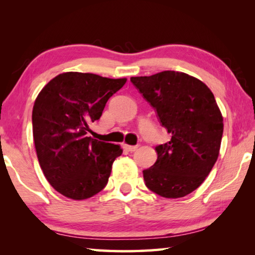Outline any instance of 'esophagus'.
Listing matches in <instances>:
<instances>
[{
	"label": "esophagus",
	"mask_w": 255,
	"mask_h": 255,
	"mask_svg": "<svg viewBox=\"0 0 255 255\" xmlns=\"http://www.w3.org/2000/svg\"><path fill=\"white\" fill-rule=\"evenodd\" d=\"M123 147H124L125 149H126V150H128V152H135V150L138 148V146H137V145H136V146H131V145L124 144Z\"/></svg>",
	"instance_id": "obj_1"
}]
</instances>
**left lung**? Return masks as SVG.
<instances>
[{
  "label": "left lung",
  "mask_w": 255,
  "mask_h": 255,
  "mask_svg": "<svg viewBox=\"0 0 255 255\" xmlns=\"http://www.w3.org/2000/svg\"><path fill=\"white\" fill-rule=\"evenodd\" d=\"M130 81L171 133L170 141L155 147L154 165L143 171L146 187L164 198L187 196L204 182L219 155L224 124L214 94L200 80L175 71Z\"/></svg>",
  "instance_id": "obj_1"
}]
</instances>
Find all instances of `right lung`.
I'll list each match as a JSON object with an SVG mask.
<instances>
[{
	"instance_id": "right-lung-1",
	"label": "right lung",
	"mask_w": 255,
	"mask_h": 255,
	"mask_svg": "<svg viewBox=\"0 0 255 255\" xmlns=\"http://www.w3.org/2000/svg\"><path fill=\"white\" fill-rule=\"evenodd\" d=\"M126 81L67 72L38 94L32 110L34 147L47 181L63 196L88 199L107 185L123 149L88 137L89 125L100 119L107 101Z\"/></svg>"
}]
</instances>
